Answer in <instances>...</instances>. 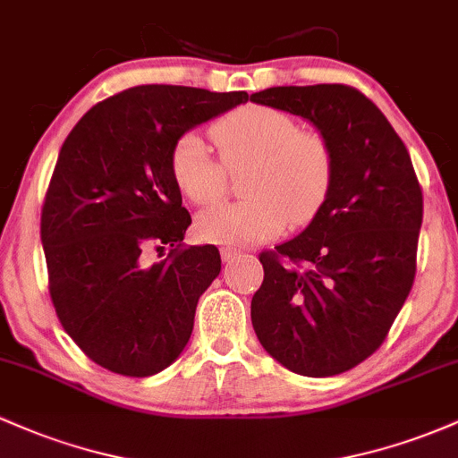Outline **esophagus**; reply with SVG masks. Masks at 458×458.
<instances>
[{"label":"esophagus","instance_id":"obj_1","mask_svg":"<svg viewBox=\"0 0 458 458\" xmlns=\"http://www.w3.org/2000/svg\"><path fill=\"white\" fill-rule=\"evenodd\" d=\"M219 254H221V260H224V263H230V260H234L239 256V252L234 248H221Z\"/></svg>","mask_w":458,"mask_h":458}]
</instances>
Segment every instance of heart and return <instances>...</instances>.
<instances>
[{"label": "heart", "mask_w": 458, "mask_h": 458, "mask_svg": "<svg viewBox=\"0 0 458 458\" xmlns=\"http://www.w3.org/2000/svg\"><path fill=\"white\" fill-rule=\"evenodd\" d=\"M217 159L198 132L178 139L172 174L180 193L195 206L219 202L228 174L243 172L237 204L215 206L195 221L204 241L224 245L263 243L286 228L309 224L328 199L335 152L318 130H300L284 110L245 104L210 125Z\"/></svg>", "instance_id": "b5f03b06"}]
</instances>
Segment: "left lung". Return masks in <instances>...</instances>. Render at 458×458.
Returning <instances> with one entry per match:
<instances>
[{
  "instance_id": "left-lung-1",
  "label": "left lung",
  "mask_w": 458,
  "mask_h": 458,
  "mask_svg": "<svg viewBox=\"0 0 458 458\" xmlns=\"http://www.w3.org/2000/svg\"><path fill=\"white\" fill-rule=\"evenodd\" d=\"M250 99L309 119L335 152L333 189L309 228L259 256L254 333L293 374H344L383 345L413 286L424 215L413 163L378 106L348 84Z\"/></svg>"
}]
</instances>
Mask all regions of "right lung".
Returning a JSON list of instances; mask_svg holds the SVG:
<instances>
[{
	"mask_svg": "<svg viewBox=\"0 0 458 458\" xmlns=\"http://www.w3.org/2000/svg\"><path fill=\"white\" fill-rule=\"evenodd\" d=\"M248 102L245 90L145 84L93 108L60 148L41 210L49 298L93 363L132 378L163 371L219 276L215 245H184L191 224L172 174L178 139ZM170 254L154 266L144 252Z\"/></svg>",
	"mask_w": 458,
	"mask_h": 458,
	"instance_id": "obj_1",
	"label": "right lung"
}]
</instances>
